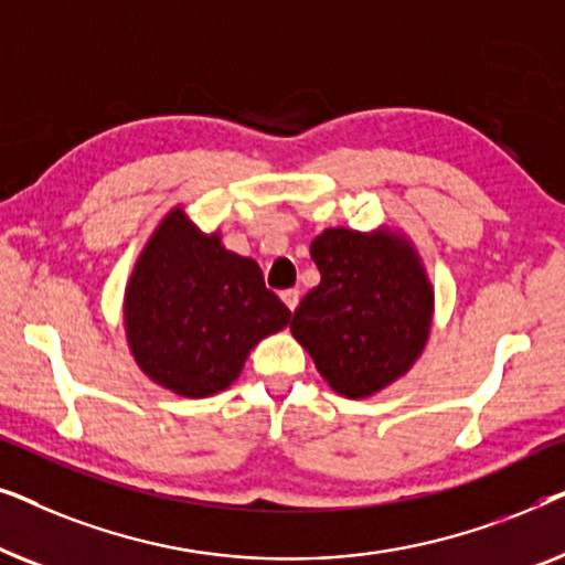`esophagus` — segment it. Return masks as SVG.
<instances>
[{
  "instance_id": "esophagus-1",
  "label": "esophagus",
  "mask_w": 565,
  "mask_h": 565,
  "mask_svg": "<svg viewBox=\"0 0 565 565\" xmlns=\"http://www.w3.org/2000/svg\"><path fill=\"white\" fill-rule=\"evenodd\" d=\"M280 298H282V303L290 308V311H296V308H298V300H300V290H296V288H288V290H282V292H280Z\"/></svg>"
}]
</instances>
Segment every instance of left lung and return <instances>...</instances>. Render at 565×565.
<instances>
[{
  "label": "left lung",
  "mask_w": 565,
  "mask_h": 565,
  "mask_svg": "<svg viewBox=\"0 0 565 565\" xmlns=\"http://www.w3.org/2000/svg\"><path fill=\"white\" fill-rule=\"evenodd\" d=\"M311 257L321 282L300 300L290 331L331 388L373 396L414 365L431 327L435 292L406 238L327 228Z\"/></svg>",
  "instance_id": "obj_1"
}]
</instances>
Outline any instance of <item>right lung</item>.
Returning a JSON list of instances; mask_svg holds the SVG:
<instances>
[{"label": "right lung", "instance_id": "1", "mask_svg": "<svg viewBox=\"0 0 565 565\" xmlns=\"http://www.w3.org/2000/svg\"><path fill=\"white\" fill-rule=\"evenodd\" d=\"M290 311L254 259L200 234L180 207L146 244L126 290V331L138 367L184 398L228 388L259 339Z\"/></svg>", "mask_w": 565, "mask_h": 565}]
</instances>
